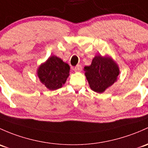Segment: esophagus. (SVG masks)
<instances>
[{"instance_id": "1", "label": "esophagus", "mask_w": 148, "mask_h": 148, "mask_svg": "<svg viewBox=\"0 0 148 148\" xmlns=\"http://www.w3.org/2000/svg\"><path fill=\"white\" fill-rule=\"evenodd\" d=\"M74 71H76V72H79V71H81L82 70V65H80V64L77 65V66L74 68Z\"/></svg>"}]
</instances>
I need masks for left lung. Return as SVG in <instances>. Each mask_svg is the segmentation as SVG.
<instances>
[{"label": "left lung", "instance_id": "left-lung-1", "mask_svg": "<svg viewBox=\"0 0 148 148\" xmlns=\"http://www.w3.org/2000/svg\"><path fill=\"white\" fill-rule=\"evenodd\" d=\"M85 75L93 91L102 93L117 80L119 74L118 65L111 58L96 56L91 64L84 67Z\"/></svg>", "mask_w": 148, "mask_h": 148}]
</instances>
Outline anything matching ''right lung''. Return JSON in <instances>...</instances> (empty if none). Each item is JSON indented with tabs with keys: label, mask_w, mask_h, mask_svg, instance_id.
Listing matches in <instances>:
<instances>
[{
	"label": "right lung",
	"mask_w": 148,
	"mask_h": 148,
	"mask_svg": "<svg viewBox=\"0 0 148 148\" xmlns=\"http://www.w3.org/2000/svg\"><path fill=\"white\" fill-rule=\"evenodd\" d=\"M70 66L56 56L49 57L39 67L37 74L40 82L50 90H56L64 84L69 75Z\"/></svg>",
	"instance_id": "obj_1"
}]
</instances>
